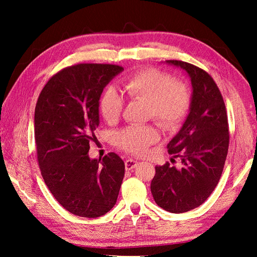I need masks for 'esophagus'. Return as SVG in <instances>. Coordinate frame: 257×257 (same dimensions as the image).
<instances>
[{
  "instance_id": "esophagus-1",
  "label": "esophagus",
  "mask_w": 257,
  "mask_h": 257,
  "mask_svg": "<svg viewBox=\"0 0 257 257\" xmlns=\"http://www.w3.org/2000/svg\"><path fill=\"white\" fill-rule=\"evenodd\" d=\"M137 164H138L137 161H135V160H133V159H128V160L125 161V169H126V170L133 169L134 167L137 166Z\"/></svg>"
}]
</instances>
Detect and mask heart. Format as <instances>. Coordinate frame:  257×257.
Wrapping results in <instances>:
<instances>
[{
    "instance_id": "b5f03b06",
    "label": "heart",
    "mask_w": 257,
    "mask_h": 257,
    "mask_svg": "<svg viewBox=\"0 0 257 257\" xmlns=\"http://www.w3.org/2000/svg\"><path fill=\"white\" fill-rule=\"evenodd\" d=\"M126 96L148 105V116L166 131L177 128L185 119L191 105L188 85L174 80L168 73L158 68L141 69L122 82ZM99 108L107 122L119 119L123 99L114 88H107L99 100ZM159 139L158 131L150 125H131L115 134V142L124 151L144 154Z\"/></svg>"
}]
</instances>
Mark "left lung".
<instances>
[{
  "label": "left lung",
  "instance_id": "left-lung-1",
  "mask_svg": "<svg viewBox=\"0 0 257 257\" xmlns=\"http://www.w3.org/2000/svg\"><path fill=\"white\" fill-rule=\"evenodd\" d=\"M166 62L189 74L193 94L188 118L167 145L168 153L180 158L181 164L176 167L166 162L155 166L151 193L161 208L182 213L205 203L219 183L228 152V120L223 96L211 76L188 62Z\"/></svg>",
  "mask_w": 257,
  "mask_h": 257
}]
</instances>
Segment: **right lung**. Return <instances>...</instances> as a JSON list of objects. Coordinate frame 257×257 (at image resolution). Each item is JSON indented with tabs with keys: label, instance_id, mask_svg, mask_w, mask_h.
I'll use <instances>...</instances> for the list:
<instances>
[{
	"label": "right lung",
	"instance_id": "obj_1",
	"mask_svg": "<svg viewBox=\"0 0 257 257\" xmlns=\"http://www.w3.org/2000/svg\"><path fill=\"white\" fill-rule=\"evenodd\" d=\"M123 67L80 63L54 74L38 96L34 136L38 166L58 203L75 215L98 217L115 205L125 165L113 152L89 158L99 124V97Z\"/></svg>",
	"mask_w": 257,
	"mask_h": 257
}]
</instances>
